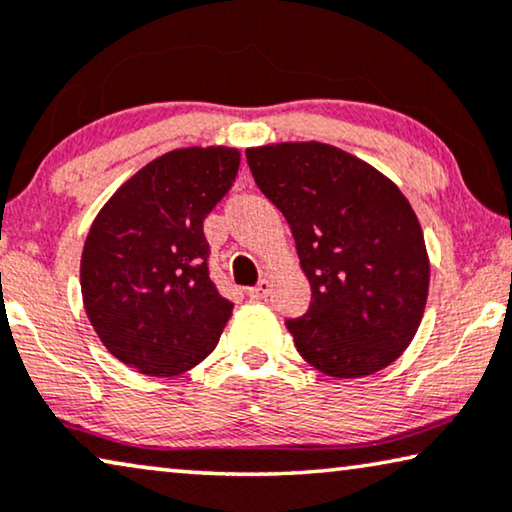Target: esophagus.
<instances>
[{
  "label": "esophagus",
  "instance_id": "1",
  "mask_svg": "<svg viewBox=\"0 0 512 512\" xmlns=\"http://www.w3.org/2000/svg\"><path fill=\"white\" fill-rule=\"evenodd\" d=\"M270 288H272L270 281H268V279H263V281H258L256 286H251L247 293H249V298H251V300H263V298H268Z\"/></svg>",
  "mask_w": 512,
  "mask_h": 512
}]
</instances>
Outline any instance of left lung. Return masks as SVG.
I'll return each instance as SVG.
<instances>
[{"label":"left lung","mask_w":512,"mask_h":512,"mask_svg":"<svg viewBox=\"0 0 512 512\" xmlns=\"http://www.w3.org/2000/svg\"><path fill=\"white\" fill-rule=\"evenodd\" d=\"M247 164L311 286L307 314L286 321L298 353L335 379L381 372L425 314L429 258L411 203L367 161L316 140L249 147Z\"/></svg>","instance_id":"1"}]
</instances>
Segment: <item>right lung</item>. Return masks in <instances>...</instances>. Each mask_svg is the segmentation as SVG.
I'll return each instance as SVG.
<instances>
[{"mask_svg":"<svg viewBox=\"0 0 512 512\" xmlns=\"http://www.w3.org/2000/svg\"><path fill=\"white\" fill-rule=\"evenodd\" d=\"M238 168L235 147L166 152L92 221L80 258L87 318L101 344L140 374L189 372L214 351L233 314L210 279L203 221Z\"/></svg>","mask_w":512,"mask_h":512,"instance_id":"1","label":"right lung"}]
</instances>
